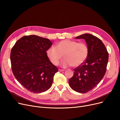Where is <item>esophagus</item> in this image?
Listing matches in <instances>:
<instances>
[{
	"mask_svg": "<svg viewBox=\"0 0 120 120\" xmlns=\"http://www.w3.org/2000/svg\"><path fill=\"white\" fill-rule=\"evenodd\" d=\"M58 71H65L64 70H62V69H60V68H59Z\"/></svg>",
	"mask_w": 120,
	"mask_h": 120,
	"instance_id": "1",
	"label": "esophagus"
}]
</instances>
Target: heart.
Here are the masks:
<instances>
[{"label": "heart", "mask_w": 120, "mask_h": 120, "mask_svg": "<svg viewBox=\"0 0 120 120\" xmlns=\"http://www.w3.org/2000/svg\"><path fill=\"white\" fill-rule=\"evenodd\" d=\"M89 52V48L86 43L63 40L57 43L55 47L49 48L47 50V55L50 62L55 66L59 64L63 55L65 59L62 62V67L66 68L72 65L75 67L83 63Z\"/></svg>", "instance_id": "1"}]
</instances>
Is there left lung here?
<instances>
[{
  "instance_id": "left-lung-1",
  "label": "left lung",
  "mask_w": 120,
  "mask_h": 120,
  "mask_svg": "<svg viewBox=\"0 0 120 120\" xmlns=\"http://www.w3.org/2000/svg\"><path fill=\"white\" fill-rule=\"evenodd\" d=\"M75 38L85 40L89 52L83 63L74 69V74L68 83L74 91L85 93L92 90L103 78L109 53L102 41L95 36L85 34Z\"/></svg>"
}]
</instances>
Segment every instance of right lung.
Masks as SVG:
<instances>
[{
  "instance_id": "1",
  "label": "right lung",
  "mask_w": 120,
  "mask_h": 120,
  "mask_svg": "<svg viewBox=\"0 0 120 120\" xmlns=\"http://www.w3.org/2000/svg\"><path fill=\"white\" fill-rule=\"evenodd\" d=\"M52 45L45 38L26 35L17 40L11 49L12 73L29 91L45 92L52 85L54 75L58 71L47 55V49Z\"/></svg>"
}]
</instances>
